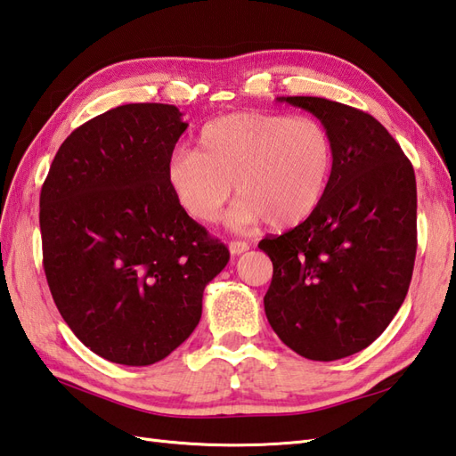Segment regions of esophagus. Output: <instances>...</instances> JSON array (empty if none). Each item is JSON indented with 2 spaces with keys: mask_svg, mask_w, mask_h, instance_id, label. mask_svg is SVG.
I'll use <instances>...</instances> for the list:
<instances>
[{
  "mask_svg": "<svg viewBox=\"0 0 456 456\" xmlns=\"http://www.w3.org/2000/svg\"><path fill=\"white\" fill-rule=\"evenodd\" d=\"M228 249H230L232 255H241V253H246L249 249V243H246V241H230Z\"/></svg>",
  "mask_w": 456,
  "mask_h": 456,
  "instance_id": "1",
  "label": "esophagus"
}]
</instances>
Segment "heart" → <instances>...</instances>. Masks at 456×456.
Masks as SVG:
<instances>
[{
	"label": "heart",
	"instance_id": "heart-1",
	"mask_svg": "<svg viewBox=\"0 0 456 456\" xmlns=\"http://www.w3.org/2000/svg\"><path fill=\"white\" fill-rule=\"evenodd\" d=\"M335 170L329 129L309 116L236 112L208 121L195 151L166 166L170 191L193 220H218L232 191L241 195L228 215L236 230L269 222L286 230L304 224L323 203Z\"/></svg>",
	"mask_w": 456,
	"mask_h": 456
}]
</instances>
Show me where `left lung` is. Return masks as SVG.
Masks as SVG:
<instances>
[{"mask_svg": "<svg viewBox=\"0 0 456 456\" xmlns=\"http://www.w3.org/2000/svg\"><path fill=\"white\" fill-rule=\"evenodd\" d=\"M335 142L323 203L304 224L265 238L273 261L265 314L299 356L332 362L381 335L403 305L416 259V175L373 116L317 96H281Z\"/></svg>", "mask_w": 456, "mask_h": 456, "instance_id": "8db88e82", "label": "left lung"}]
</instances>
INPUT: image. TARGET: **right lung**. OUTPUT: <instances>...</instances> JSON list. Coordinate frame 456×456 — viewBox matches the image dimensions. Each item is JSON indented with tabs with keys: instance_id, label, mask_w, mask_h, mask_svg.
Here are the masks:
<instances>
[{
	"instance_id": "add662e5",
	"label": "right lung",
	"mask_w": 456,
	"mask_h": 456,
	"mask_svg": "<svg viewBox=\"0 0 456 456\" xmlns=\"http://www.w3.org/2000/svg\"><path fill=\"white\" fill-rule=\"evenodd\" d=\"M170 104H126L61 142L40 193L44 273L86 348L151 365L190 338L224 243L175 203L166 182L187 129Z\"/></svg>"
}]
</instances>
